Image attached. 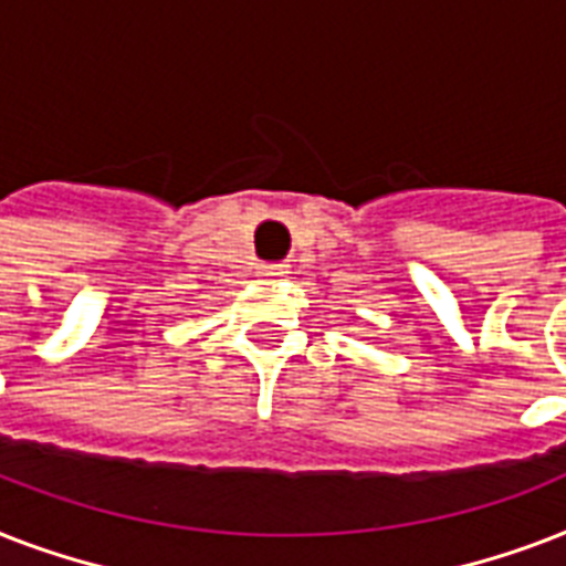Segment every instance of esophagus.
I'll use <instances>...</instances> for the list:
<instances>
[{"mask_svg":"<svg viewBox=\"0 0 566 566\" xmlns=\"http://www.w3.org/2000/svg\"><path fill=\"white\" fill-rule=\"evenodd\" d=\"M258 275H261L264 282H279L282 275H287V266H284V264H261V266H258Z\"/></svg>","mask_w":566,"mask_h":566,"instance_id":"34e87169","label":"esophagus"}]
</instances>
